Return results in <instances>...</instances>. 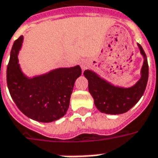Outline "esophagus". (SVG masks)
<instances>
[{"instance_id":"esophagus-1","label":"esophagus","mask_w":158,"mask_h":158,"mask_svg":"<svg viewBox=\"0 0 158 158\" xmlns=\"http://www.w3.org/2000/svg\"><path fill=\"white\" fill-rule=\"evenodd\" d=\"M79 64H80V67H81L82 69H85L86 68L88 67V63L85 61V60H81Z\"/></svg>"}]
</instances>
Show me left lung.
Returning a JSON list of instances; mask_svg holds the SVG:
<instances>
[{
	"mask_svg": "<svg viewBox=\"0 0 158 158\" xmlns=\"http://www.w3.org/2000/svg\"><path fill=\"white\" fill-rule=\"evenodd\" d=\"M144 61L141 69V78L135 85L124 88L110 84L91 70H85L84 75L88 79L89 91L94 99L96 108L108 115L123 114L132 108L144 94L148 80L147 55L140 44H137Z\"/></svg>",
	"mask_w": 158,
	"mask_h": 158,
	"instance_id": "obj_1",
	"label": "left lung"
}]
</instances>
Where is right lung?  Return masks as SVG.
<instances>
[{"label":"right lung","instance_id":"add662e5","mask_svg":"<svg viewBox=\"0 0 158 158\" xmlns=\"http://www.w3.org/2000/svg\"><path fill=\"white\" fill-rule=\"evenodd\" d=\"M23 37L15 41L6 69V82L12 100L21 111L34 121L52 122L63 117L69 106L74 82L81 75L79 65L59 68L28 78L18 64Z\"/></svg>","mask_w":158,"mask_h":158}]
</instances>
